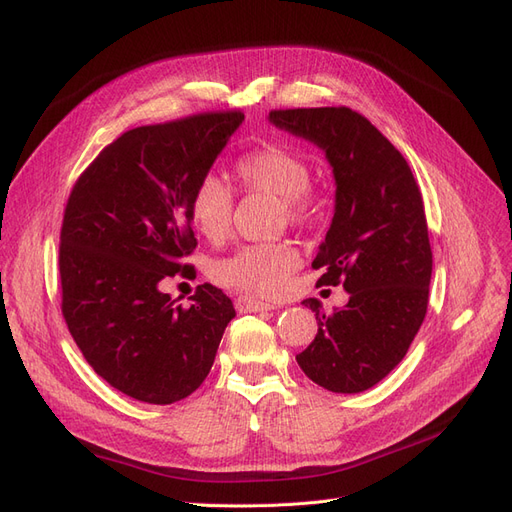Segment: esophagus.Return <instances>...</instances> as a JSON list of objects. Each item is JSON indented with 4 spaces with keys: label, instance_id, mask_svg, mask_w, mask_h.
Wrapping results in <instances>:
<instances>
[{
    "label": "esophagus",
    "instance_id": "1",
    "mask_svg": "<svg viewBox=\"0 0 512 512\" xmlns=\"http://www.w3.org/2000/svg\"><path fill=\"white\" fill-rule=\"evenodd\" d=\"M235 307H237V312H241V314H247V312H269V309H273V305L256 301V299H250V297H237L235 299Z\"/></svg>",
    "mask_w": 512,
    "mask_h": 512
}]
</instances>
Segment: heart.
<instances>
[{
	"label": "heart",
	"mask_w": 512,
	"mask_h": 512,
	"mask_svg": "<svg viewBox=\"0 0 512 512\" xmlns=\"http://www.w3.org/2000/svg\"><path fill=\"white\" fill-rule=\"evenodd\" d=\"M235 170L245 192L280 196V213L290 224L307 226L318 218L320 200L309 188L312 170L299 153L267 145L243 156ZM232 211L235 196L222 179L207 175L196 183L190 198V215L207 239L220 241L228 235ZM299 265L301 256L288 241L247 243L215 262L211 275L226 288L271 299L288 288Z\"/></svg>",
	"instance_id": "heart-1"
}]
</instances>
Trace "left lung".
Here are the masks:
<instances>
[{"label": "left lung", "mask_w": 512, "mask_h": 512, "mask_svg": "<svg viewBox=\"0 0 512 512\" xmlns=\"http://www.w3.org/2000/svg\"><path fill=\"white\" fill-rule=\"evenodd\" d=\"M275 128L318 145L335 177L331 228L312 262L318 284H344L333 314L318 299V333L297 354L309 380L333 393H361L404 359L429 303L431 245L421 190L389 138L348 106L271 111Z\"/></svg>", "instance_id": "obj_1"}]
</instances>
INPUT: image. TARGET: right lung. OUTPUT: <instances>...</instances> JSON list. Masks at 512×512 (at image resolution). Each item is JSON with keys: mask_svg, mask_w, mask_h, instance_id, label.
Segmentation results:
<instances>
[{"mask_svg": "<svg viewBox=\"0 0 512 512\" xmlns=\"http://www.w3.org/2000/svg\"><path fill=\"white\" fill-rule=\"evenodd\" d=\"M200 113L123 132L74 183L59 237L61 314L87 363L145 404L192 395L235 318L226 294L196 288L177 305L160 282L188 275L190 198L243 121Z\"/></svg>", "mask_w": 512, "mask_h": 512, "instance_id": "obj_1", "label": "right lung"}]
</instances>
